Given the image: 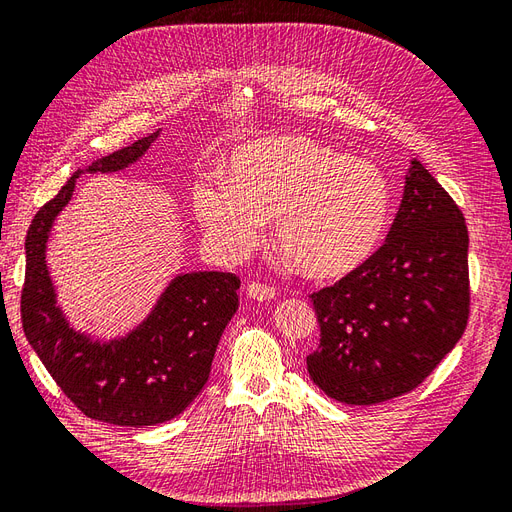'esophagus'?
<instances>
[{
  "label": "esophagus",
  "mask_w": 512,
  "mask_h": 512,
  "mask_svg": "<svg viewBox=\"0 0 512 512\" xmlns=\"http://www.w3.org/2000/svg\"><path fill=\"white\" fill-rule=\"evenodd\" d=\"M245 294L250 299H254V301H271V299H275V288H271L267 284L252 282V284H247Z\"/></svg>",
  "instance_id": "1"
}]
</instances>
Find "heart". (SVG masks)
<instances>
[{
  "label": "heart",
  "instance_id": "1",
  "mask_svg": "<svg viewBox=\"0 0 512 512\" xmlns=\"http://www.w3.org/2000/svg\"><path fill=\"white\" fill-rule=\"evenodd\" d=\"M192 205L209 241L245 256L275 218V243L318 282L363 269L386 239L393 188L367 158L346 156L303 134L258 138L232 151L222 177H203Z\"/></svg>",
  "mask_w": 512,
  "mask_h": 512
}]
</instances>
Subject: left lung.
I'll return each mask as SVG.
<instances>
[{
  "mask_svg": "<svg viewBox=\"0 0 512 512\" xmlns=\"http://www.w3.org/2000/svg\"><path fill=\"white\" fill-rule=\"evenodd\" d=\"M468 226L429 170L412 160L380 252L312 294L320 346L309 378L331 399L371 406L416 389L466 331Z\"/></svg>",
  "mask_w": 512,
  "mask_h": 512,
  "instance_id": "left-lung-1",
  "label": "left lung"
}]
</instances>
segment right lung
I'll list each match as a JSON object with an SVG mask.
<instances>
[{"instance_id": "right-lung-1", "label": "right lung", "mask_w": 512, "mask_h": 512, "mask_svg": "<svg viewBox=\"0 0 512 512\" xmlns=\"http://www.w3.org/2000/svg\"><path fill=\"white\" fill-rule=\"evenodd\" d=\"M160 130L79 168L36 215L25 237L21 320L59 389L85 416L121 427L166 423L188 408L209 380L215 348L239 307V277L222 271L181 273L147 318L115 339L74 331L57 305L46 269V241L83 173H119L141 160Z\"/></svg>"}]
</instances>
